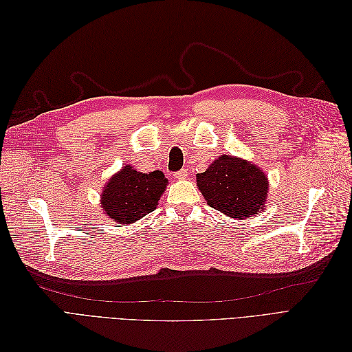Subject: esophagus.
I'll use <instances>...</instances> for the list:
<instances>
[{
    "instance_id": "34e87169",
    "label": "esophagus",
    "mask_w": 352,
    "mask_h": 352,
    "mask_svg": "<svg viewBox=\"0 0 352 352\" xmlns=\"http://www.w3.org/2000/svg\"><path fill=\"white\" fill-rule=\"evenodd\" d=\"M175 177H177V179H186L188 177V170H185V168L179 170V172L175 173Z\"/></svg>"
}]
</instances>
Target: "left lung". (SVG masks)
<instances>
[{
  "mask_svg": "<svg viewBox=\"0 0 352 352\" xmlns=\"http://www.w3.org/2000/svg\"><path fill=\"white\" fill-rule=\"evenodd\" d=\"M197 186L210 207L242 220L264 210L269 179L247 160L223 154L197 175Z\"/></svg>",
  "mask_w": 352,
  "mask_h": 352,
  "instance_id": "8db88e82",
  "label": "left lung"
}]
</instances>
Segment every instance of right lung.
I'll return each instance as SVG.
<instances>
[{
	"instance_id": "add662e5",
	"label": "right lung",
	"mask_w": 352,
	"mask_h": 352,
	"mask_svg": "<svg viewBox=\"0 0 352 352\" xmlns=\"http://www.w3.org/2000/svg\"><path fill=\"white\" fill-rule=\"evenodd\" d=\"M168 180L164 173H142L124 166L105 184L101 194V208L116 226H126L150 214L158 206Z\"/></svg>"
}]
</instances>
